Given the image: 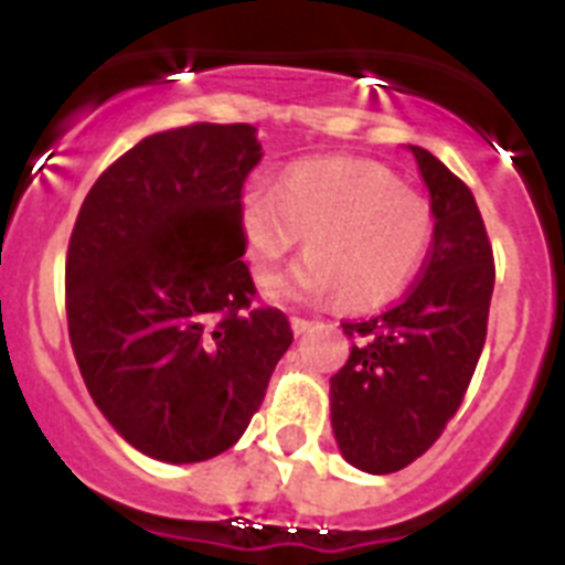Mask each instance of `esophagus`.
<instances>
[{
  "instance_id": "obj_1",
  "label": "esophagus",
  "mask_w": 565,
  "mask_h": 565,
  "mask_svg": "<svg viewBox=\"0 0 565 565\" xmlns=\"http://www.w3.org/2000/svg\"><path fill=\"white\" fill-rule=\"evenodd\" d=\"M291 328H294V333H297V337H302V333H308L313 328V322L311 319H302V317H291Z\"/></svg>"
}]
</instances>
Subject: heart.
Instances as JSON below:
<instances>
[{"mask_svg": "<svg viewBox=\"0 0 565 565\" xmlns=\"http://www.w3.org/2000/svg\"><path fill=\"white\" fill-rule=\"evenodd\" d=\"M239 239L254 279L268 286L302 243L308 257L286 279L291 297L337 294L367 311L396 299L433 243L430 206L367 161H302L271 183H248L237 206Z\"/></svg>", "mask_w": 565, "mask_h": 565, "instance_id": "heart-1", "label": "heart"}]
</instances>
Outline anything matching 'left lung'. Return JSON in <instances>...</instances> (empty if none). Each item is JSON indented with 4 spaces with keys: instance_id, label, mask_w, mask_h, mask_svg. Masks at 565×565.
<instances>
[{
    "instance_id": "8db88e82",
    "label": "left lung",
    "mask_w": 565,
    "mask_h": 565,
    "mask_svg": "<svg viewBox=\"0 0 565 565\" xmlns=\"http://www.w3.org/2000/svg\"><path fill=\"white\" fill-rule=\"evenodd\" d=\"M407 149L430 192V254L398 306L342 322L353 348L331 376L339 452L371 476L416 461L456 416L483 351L495 286L492 246L467 183L427 149Z\"/></svg>"
}]
</instances>
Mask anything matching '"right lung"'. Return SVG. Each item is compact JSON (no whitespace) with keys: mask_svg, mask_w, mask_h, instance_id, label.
Here are the masks:
<instances>
[{"mask_svg":"<svg viewBox=\"0 0 565 565\" xmlns=\"http://www.w3.org/2000/svg\"><path fill=\"white\" fill-rule=\"evenodd\" d=\"M263 158L252 124L143 138L93 183L70 237L67 326L89 396L154 461L221 456L246 433L294 333L254 308L237 206Z\"/></svg>","mask_w":565,"mask_h":565,"instance_id":"add662e5","label":"right lung"}]
</instances>
